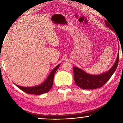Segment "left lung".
<instances>
[{"instance_id": "obj_1", "label": "left lung", "mask_w": 123, "mask_h": 123, "mask_svg": "<svg viewBox=\"0 0 123 123\" xmlns=\"http://www.w3.org/2000/svg\"><path fill=\"white\" fill-rule=\"evenodd\" d=\"M105 24L107 27L114 31L112 26H111L110 23H109L107 21H105ZM119 59V50L117 60L112 68L107 72L97 75L88 74L77 67H73L74 78L75 83L80 88L86 90H93L102 87L110 80L111 77L117 69L118 65Z\"/></svg>"}]
</instances>
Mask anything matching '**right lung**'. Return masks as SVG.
I'll return each instance as SVG.
<instances>
[{"instance_id": "1", "label": "right lung", "mask_w": 123, "mask_h": 123, "mask_svg": "<svg viewBox=\"0 0 123 123\" xmlns=\"http://www.w3.org/2000/svg\"><path fill=\"white\" fill-rule=\"evenodd\" d=\"M60 66V64L57 65L54 69L52 70L51 73L49 75L46 80L43 82V84L37 86L31 87H22L16 85L17 87H18L23 91L28 94H34V95H41L45 93H46L49 91V90L52 88L53 85L54 81V74Z\"/></svg>"}]
</instances>
